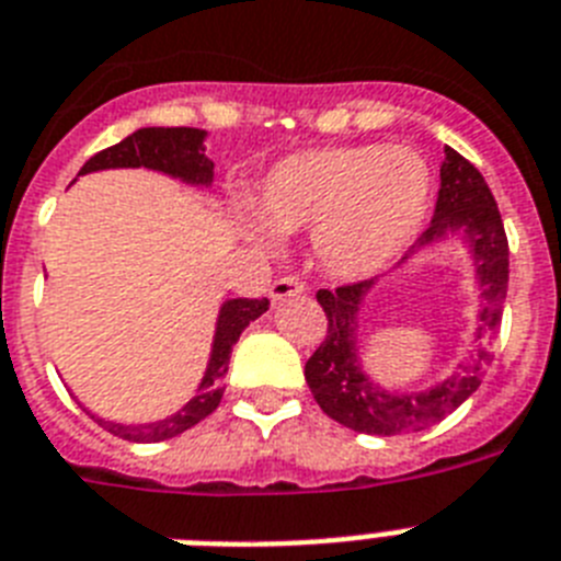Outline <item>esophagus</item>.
I'll return each instance as SVG.
<instances>
[{
    "label": "esophagus",
    "mask_w": 561,
    "mask_h": 561,
    "mask_svg": "<svg viewBox=\"0 0 561 561\" xmlns=\"http://www.w3.org/2000/svg\"><path fill=\"white\" fill-rule=\"evenodd\" d=\"M304 280H298V277H277L275 284H272L270 289V298L275 300V304H280V300L286 298H298V295H304Z\"/></svg>",
    "instance_id": "esophagus-1"
}]
</instances>
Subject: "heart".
I'll list each match as a JSON object with an SVG mask.
<instances>
[{"mask_svg":"<svg viewBox=\"0 0 561 561\" xmlns=\"http://www.w3.org/2000/svg\"><path fill=\"white\" fill-rule=\"evenodd\" d=\"M430 197L433 171L413 148L337 146L277 163L263 180L254 215L275 234L312 229L323 270L364 280L410 247Z\"/></svg>","mask_w":561,"mask_h":561,"instance_id":"1","label":"heart"}]
</instances>
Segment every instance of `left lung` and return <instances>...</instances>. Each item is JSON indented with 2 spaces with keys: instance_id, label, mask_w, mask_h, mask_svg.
Listing matches in <instances>:
<instances>
[{
  "instance_id": "obj_1",
  "label": "left lung",
  "mask_w": 561,
  "mask_h": 561,
  "mask_svg": "<svg viewBox=\"0 0 561 561\" xmlns=\"http://www.w3.org/2000/svg\"><path fill=\"white\" fill-rule=\"evenodd\" d=\"M465 234L470 243V254L476 263L479 277L481 312L479 332H476V350L465 364H458L456 373L447 381L436 383L433 390L424 392H396L381 390L360 369L358 360V321L355 314L360 300L373 289V280L346 284L337 289H318V304L327 312V337L307 360V383L314 401L323 413L335 419L337 424L367 433V436H404L447 419L461 407L467 398L479 390L484 369L493 358V341L502 327V304L507 295V272H511V249L504 234L502 215L490 194L488 183L481 178L470 160L444 148L442 163V188H438L436 215L433 224L424 231L410 252L413 257L419 249L438 243L447 234Z\"/></svg>"
}]
</instances>
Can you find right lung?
Instances as JSON below:
<instances>
[{"instance_id": "obj_1", "label": "right lung", "mask_w": 561, "mask_h": 561, "mask_svg": "<svg viewBox=\"0 0 561 561\" xmlns=\"http://www.w3.org/2000/svg\"><path fill=\"white\" fill-rule=\"evenodd\" d=\"M203 140H206V131H201V128H140V131L128 134L117 146L103 148L100 154L91 157L82 165L80 174L103 169H140L142 165V169H154L171 174V178H180L192 186H208L215 178V163L203 154L206 151ZM266 309H270L266 298H231L220 307L206 375L197 387V396L183 410L163 421H154V424H114V421L96 419V415H91V419L114 436L137 444L165 442V438L186 433L188 427H194L197 421L217 410L226 390L224 378L226 369H229L231 346L238 344L240 332L247 330L249 321L261 318Z\"/></svg>"}]
</instances>
